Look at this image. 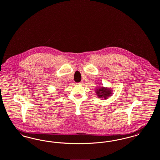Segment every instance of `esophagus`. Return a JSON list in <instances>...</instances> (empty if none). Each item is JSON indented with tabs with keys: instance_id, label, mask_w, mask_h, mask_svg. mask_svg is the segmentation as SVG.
I'll return each instance as SVG.
<instances>
[{
	"instance_id": "1",
	"label": "esophagus",
	"mask_w": 160,
	"mask_h": 160,
	"mask_svg": "<svg viewBox=\"0 0 160 160\" xmlns=\"http://www.w3.org/2000/svg\"><path fill=\"white\" fill-rule=\"evenodd\" d=\"M83 84V82H80V83H77V84H78V85H81V84Z\"/></svg>"
}]
</instances>
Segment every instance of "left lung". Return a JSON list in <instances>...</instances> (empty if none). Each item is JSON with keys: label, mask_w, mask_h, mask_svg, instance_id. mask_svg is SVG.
<instances>
[{"label": "left lung", "mask_w": 160, "mask_h": 160, "mask_svg": "<svg viewBox=\"0 0 160 160\" xmlns=\"http://www.w3.org/2000/svg\"><path fill=\"white\" fill-rule=\"evenodd\" d=\"M97 84L98 85H99V86L95 88V92L98 98L102 99H107L113 94V91H112V89L102 86V85H103L102 84Z\"/></svg>", "instance_id": "1"}]
</instances>
